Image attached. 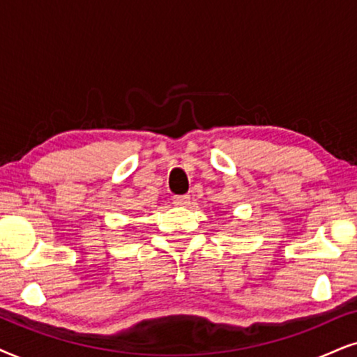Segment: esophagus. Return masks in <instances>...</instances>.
Returning <instances> with one entry per match:
<instances>
[{"instance_id": "34e87169", "label": "esophagus", "mask_w": 357, "mask_h": 357, "mask_svg": "<svg viewBox=\"0 0 357 357\" xmlns=\"http://www.w3.org/2000/svg\"><path fill=\"white\" fill-rule=\"evenodd\" d=\"M189 199H191V197L188 196V194H184V196H174L173 197V202L176 206H188L189 204Z\"/></svg>"}]
</instances>
